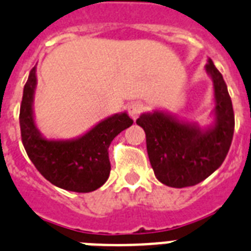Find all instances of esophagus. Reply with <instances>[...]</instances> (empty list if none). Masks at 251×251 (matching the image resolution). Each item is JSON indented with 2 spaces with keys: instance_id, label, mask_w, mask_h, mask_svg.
<instances>
[{
  "instance_id": "1",
  "label": "esophagus",
  "mask_w": 251,
  "mask_h": 251,
  "mask_svg": "<svg viewBox=\"0 0 251 251\" xmlns=\"http://www.w3.org/2000/svg\"><path fill=\"white\" fill-rule=\"evenodd\" d=\"M143 109L145 108H143L142 102H138V101L130 102V104L128 105V114L130 115V118H132L133 121H136L137 118H138V115L142 113Z\"/></svg>"
}]
</instances>
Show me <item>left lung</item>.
<instances>
[{
  "mask_svg": "<svg viewBox=\"0 0 251 251\" xmlns=\"http://www.w3.org/2000/svg\"><path fill=\"white\" fill-rule=\"evenodd\" d=\"M205 72L213 82L212 122L202 128L173 113L155 109L136 123L146 133V146L155 176L171 188L193 187L213 174L231 146L235 117L224 77L211 58Z\"/></svg>",
  "mask_w": 251,
  "mask_h": 251,
  "instance_id": "obj_1",
  "label": "left lung"
}]
</instances>
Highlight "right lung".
<instances>
[{"instance_id":"1","label":"right lung","mask_w":251,"mask_h":251,"mask_svg":"<svg viewBox=\"0 0 251 251\" xmlns=\"http://www.w3.org/2000/svg\"><path fill=\"white\" fill-rule=\"evenodd\" d=\"M36 66L30 71L20 108L23 145L38 171L53 185L76 193L94 192L110 174L109 146L122 130L133 124L127 111L105 118L71 140L47 138L35 123L34 95Z\"/></svg>"}]
</instances>
